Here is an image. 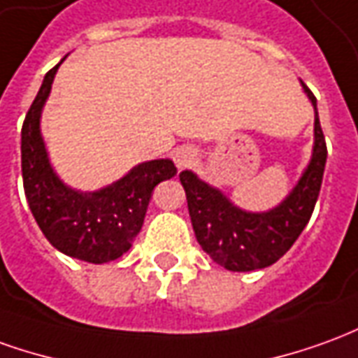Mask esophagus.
Listing matches in <instances>:
<instances>
[{
  "instance_id": "34e87169",
  "label": "esophagus",
  "mask_w": 358,
  "mask_h": 358,
  "mask_svg": "<svg viewBox=\"0 0 358 358\" xmlns=\"http://www.w3.org/2000/svg\"><path fill=\"white\" fill-rule=\"evenodd\" d=\"M196 149H192V147H178V149L174 151V162H176L178 169H186V166H189L192 162L196 161Z\"/></svg>"
}]
</instances>
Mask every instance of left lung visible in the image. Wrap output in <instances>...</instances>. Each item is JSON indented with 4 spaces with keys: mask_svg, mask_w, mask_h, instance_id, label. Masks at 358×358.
Listing matches in <instances>:
<instances>
[{
    "mask_svg": "<svg viewBox=\"0 0 358 358\" xmlns=\"http://www.w3.org/2000/svg\"><path fill=\"white\" fill-rule=\"evenodd\" d=\"M302 89L316 112L314 149L299 184L277 207L264 213L244 211L221 189L199 180L192 171L180 172L197 242L215 264L229 271H254L275 264L289 252L312 217L324 178L327 147L316 96L304 83Z\"/></svg>",
    "mask_w": 358,
    "mask_h": 358,
    "instance_id": "8db88e82",
    "label": "left lung"
}]
</instances>
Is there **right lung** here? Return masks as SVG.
Wrapping results in <instances>:
<instances>
[{
    "instance_id": "obj_1",
    "label": "right lung",
    "mask_w": 358,
    "mask_h": 358,
    "mask_svg": "<svg viewBox=\"0 0 358 358\" xmlns=\"http://www.w3.org/2000/svg\"><path fill=\"white\" fill-rule=\"evenodd\" d=\"M59 64L46 73L22 124L24 196L40 231L54 248L89 264H106L131 248L143 227L155 186L172 178L176 166L171 159H157L137 164L124 178L96 192H79L66 186L50 164L40 134V114Z\"/></svg>"
}]
</instances>
